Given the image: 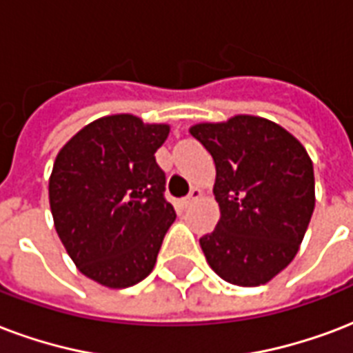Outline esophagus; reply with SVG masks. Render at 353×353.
Wrapping results in <instances>:
<instances>
[{
  "mask_svg": "<svg viewBox=\"0 0 353 353\" xmlns=\"http://www.w3.org/2000/svg\"><path fill=\"white\" fill-rule=\"evenodd\" d=\"M201 196H203V192H201V188H192V190H190V194H188L187 198L183 200V203H185V207L192 205L194 201L200 200Z\"/></svg>",
  "mask_w": 353,
  "mask_h": 353,
  "instance_id": "1",
  "label": "esophagus"
}]
</instances>
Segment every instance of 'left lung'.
<instances>
[{
	"label": "left lung",
	"instance_id": "1",
	"mask_svg": "<svg viewBox=\"0 0 353 353\" xmlns=\"http://www.w3.org/2000/svg\"><path fill=\"white\" fill-rule=\"evenodd\" d=\"M216 166L220 220L200 239L220 278L239 287L268 283L290 265L314 211L313 161L279 123L252 114L188 129Z\"/></svg>",
	"mask_w": 353,
	"mask_h": 353
}]
</instances>
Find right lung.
Listing matches in <instances>:
<instances>
[{"mask_svg":"<svg viewBox=\"0 0 353 353\" xmlns=\"http://www.w3.org/2000/svg\"><path fill=\"white\" fill-rule=\"evenodd\" d=\"M168 123L134 114L94 120L59 150L50 176L53 224L77 270L109 289L150 276L176 220L155 152Z\"/></svg>","mask_w":353,"mask_h":353,"instance_id":"add662e5","label":"right lung"}]
</instances>
